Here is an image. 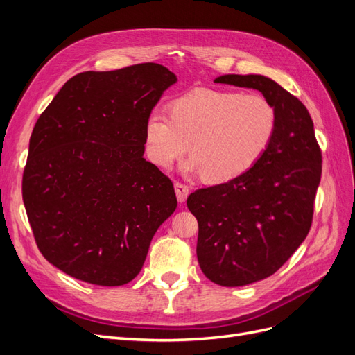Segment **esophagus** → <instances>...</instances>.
Wrapping results in <instances>:
<instances>
[{
    "label": "esophagus",
    "mask_w": 355,
    "mask_h": 355,
    "mask_svg": "<svg viewBox=\"0 0 355 355\" xmlns=\"http://www.w3.org/2000/svg\"><path fill=\"white\" fill-rule=\"evenodd\" d=\"M175 191H176V197L179 202H185L189 194V188L187 185L182 184V182H176L175 184Z\"/></svg>",
    "instance_id": "obj_1"
}]
</instances>
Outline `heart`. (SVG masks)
Wrapping results in <instances>:
<instances>
[{"label": "heart", "instance_id": "obj_1", "mask_svg": "<svg viewBox=\"0 0 355 355\" xmlns=\"http://www.w3.org/2000/svg\"><path fill=\"white\" fill-rule=\"evenodd\" d=\"M277 111L265 96L201 89L171 103V115L154 110L145 123L146 153L170 167L189 144L187 168L210 184H225L250 171L272 145Z\"/></svg>", "mask_w": 355, "mask_h": 355}]
</instances>
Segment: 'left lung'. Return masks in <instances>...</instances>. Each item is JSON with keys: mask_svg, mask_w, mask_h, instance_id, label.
Here are the masks:
<instances>
[{"mask_svg": "<svg viewBox=\"0 0 355 355\" xmlns=\"http://www.w3.org/2000/svg\"><path fill=\"white\" fill-rule=\"evenodd\" d=\"M214 83L259 90L277 111L263 158L227 184L201 188L187 206L198 220L197 257L210 282L247 286L272 275L313 223L321 151L305 105L263 75H222Z\"/></svg>", "mask_w": 355, "mask_h": 355, "instance_id": "1", "label": "left lung"}]
</instances>
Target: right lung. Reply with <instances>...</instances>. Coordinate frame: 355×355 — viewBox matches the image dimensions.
<instances>
[{
	"mask_svg": "<svg viewBox=\"0 0 355 355\" xmlns=\"http://www.w3.org/2000/svg\"><path fill=\"white\" fill-rule=\"evenodd\" d=\"M176 75L158 63L68 80L29 139L22 196L40 252L96 286L141 272L176 210L171 180L144 158L145 123Z\"/></svg>",
	"mask_w": 355,
	"mask_h": 355,
	"instance_id": "add662e5",
	"label": "right lung"
}]
</instances>
